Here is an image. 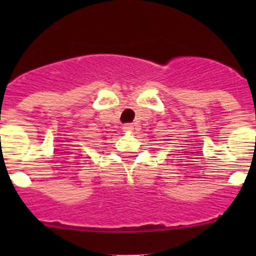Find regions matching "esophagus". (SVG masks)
<instances>
[{"mask_svg": "<svg viewBox=\"0 0 256 256\" xmlns=\"http://www.w3.org/2000/svg\"><path fill=\"white\" fill-rule=\"evenodd\" d=\"M123 130H133V126H132V124H124Z\"/></svg>", "mask_w": 256, "mask_h": 256, "instance_id": "1", "label": "esophagus"}]
</instances>
